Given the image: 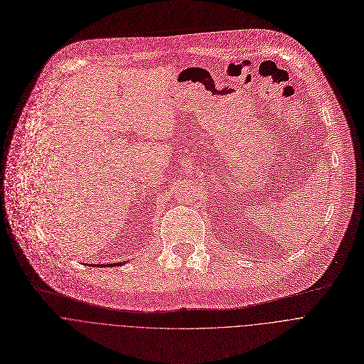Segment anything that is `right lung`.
Returning a JSON list of instances; mask_svg holds the SVG:
<instances>
[{
	"label": "right lung",
	"mask_w": 364,
	"mask_h": 364,
	"mask_svg": "<svg viewBox=\"0 0 364 364\" xmlns=\"http://www.w3.org/2000/svg\"><path fill=\"white\" fill-rule=\"evenodd\" d=\"M118 264H123V263H112V264H88L90 267L94 266V267H114V266H118Z\"/></svg>",
	"instance_id": "add662e5"
}]
</instances>
